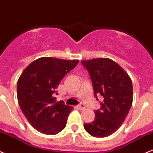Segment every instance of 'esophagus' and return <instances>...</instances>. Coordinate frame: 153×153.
<instances>
[{
  "label": "esophagus",
  "instance_id": "obj_1",
  "mask_svg": "<svg viewBox=\"0 0 153 153\" xmlns=\"http://www.w3.org/2000/svg\"><path fill=\"white\" fill-rule=\"evenodd\" d=\"M78 108L81 109V110H83V109L85 108V105H83V103H81L80 105H78Z\"/></svg>",
  "mask_w": 153,
  "mask_h": 153
}]
</instances>
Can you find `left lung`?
<instances>
[{"mask_svg":"<svg viewBox=\"0 0 153 153\" xmlns=\"http://www.w3.org/2000/svg\"><path fill=\"white\" fill-rule=\"evenodd\" d=\"M92 81L96 99L103 98L101 108L96 110L95 119L83 125L91 136L107 137L120 128L128 114L133 103V84L129 75L108 58L81 61Z\"/></svg>","mask_w":153,"mask_h":153,"instance_id":"8db88e82","label":"left lung"}]
</instances>
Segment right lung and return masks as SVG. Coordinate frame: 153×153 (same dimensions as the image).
Returning a JSON list of instances; mask_svg holds the SVG:
<instances>
[{
  "mask_svg": "<svg viewBox=\"0 0 153 153\" xmlns=\"http://www.w3.org/2000/svg\"><path fill=\"white\" fill-rule=\"evenodd\" d=\"M79 60L42 57L22 72L17 85V100L32 127L45 135H55L65 128L72 106L56 102L55 89Z\"/></svg>",
  "mask_w": 153,
  "mask_h": 153,
  "instance_id": "add662e5",
  "label": "right lung"
}]
</instances>
